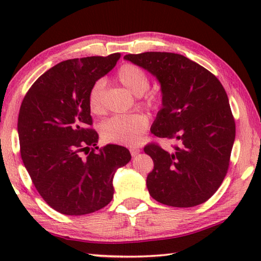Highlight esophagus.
Masks as SVG:
<instances>
[{
  "label": "esophagus",
  "instance_id": "1",
  "mask_svg": "<svg viewBox=\"0 0 261 261\" xmlns=\"http://www.w3.org/2000/svg\"><path fill=\"white\" fill-rule=\"evenodd\" d=\"M130 153H131V155L135 158V156H137L140 153V149L137 148V147H132V148H130Z\"/></svg>",
  "mask_w": 261,
  "mask_h": 261
}]
</instances>
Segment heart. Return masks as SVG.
<instances>
[{"label":"heart","instance_id":"obj_1","mask_svg":"<svg viewBox=\"0 0 261 261\" xmlns=\"http://www.w3.org/2000/svg\"><path fill=\"white\" fill-rule=\"evenodd\" d=\"M116 77L123 86L139 96H143V103L148 107H156L159 96L154 93L145 94L149 86L147 73L138 65L124 63L118 68ZM106 83L103 79H98L92 85L88 92V108L93 114L100 115L105 113L103 95ZM148 126V118L141 113L117 114L107 118L100 125L101 137L109 143L121 145H137L141 140Z\"/></svg>","mask_w":261,"mask_h":261}]
</instances>
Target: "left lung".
I'll use <instances>...</instances> for the list:
<instances>
[{"instance_id":"8db88e82","label":"left lung","mask_w":261,"mask_h":261,"mask_svg":"<svg viewBox=\"0 0 261 261\" xmlns=\"http://www.w3.org/2000/svg\"><path fill=\"white\" fill-rule=\"evenodd\" d=\"M124 59L147 70L161 85L162 108L152 134L177 145L144 151L154 168L146 185L153 199L193 207L210 199L226 177L236 126L222 84L208 70L175 53L146 51Z\"/></svg>"}]
</instances>
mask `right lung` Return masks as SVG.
Instances as JSON below:
<instances>
[{
  "label": "right lung",
  "instance_id": "add662e5",
  "mask_svg": "<svg viewBox=\"0 0 261 261\" xmlns=\"http://www.w3.org/2000/svg\"><path fill=\"white\" fill-rule=\"evenodd\" d=\"M121 57L67 60L39 77L24 96L18 115L20 155L35 189L51 208L85 215L113 199V177L131 160L118 145L95 149L88 92Z\"/></svg>",
  "mask_w": 261,
  "mask_h": 261
}]
</instances>
